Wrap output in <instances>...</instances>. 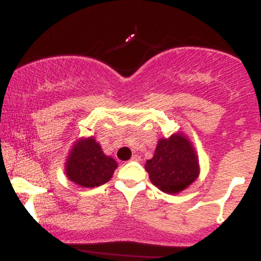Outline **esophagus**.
Instances as JSON below:
<instances>
[{"instance_id": "esophagus-1", "label": "esophagus", "mask_w": 261, "mask_h": 261, "mask_svg": "<svg viewBox=\"0 0 261 261\" xmlns=\"http://www.w3.org/2000/svg\"><path fill=\"white\" fill-rule=\"evenodd\" d=\"M131 161H133V162H140L141 157H140V155H137V154H134L133 157H131Z\"/></svg>"}]
</instances>
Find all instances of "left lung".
Listing matches in <instances>:
<instances>
[{
  "instance_id": "left-lung-1",
  "label": "left lung",
  "mask_w": 261,
  "mask_h": 261,
  "mask_svg": "<svg viewBox=\"0 0 261 261\" xmlns=\"http://www.w3.org/2000/svg\"><path fill=\"white\" fill-rule=\"evenodd\" d=\"M149 180L167 194H178L199 176V162L193 145L184 135L161 139L153 158L145 164Z\"/></svg>"
}]
</instances>
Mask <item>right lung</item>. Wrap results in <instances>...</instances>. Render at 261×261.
<instances>
[{"label": "right lung", "instance_id": "1", "mask_svg": "<svg viewBox=\"0 0 261 261\" xmlns=\"http://www.w3.org/2000/svg\"><path fill=\"white\" fill-rule=\"evenodd\" d=\"M118 167L115 160L104 154L100 145L93 137L81 139L73 145L66 162V175L82 188H94L112 179Z\"/></svg>", "mask_w": 261, "mask_h": 261}]
</instances>
